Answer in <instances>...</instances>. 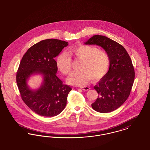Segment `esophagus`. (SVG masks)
Returning a JSON list of instances; mask_svg holds the SVG:
<instances>
[{
	"label": "esophagus",
	"instance_id": "obj_1",
	"mask_svg": "<svg viewBox=\"0 0 150 150\" xmlns=\"http://www.w3.org/2000/svg\"><path fill=\"white\" fill-rule=\"evenodd\" d=\"M80 88L82 90H84V91H88L90 89V88L87 86H81Z\"/></svg>",
	"mask_w": 150,
	"mask_h": 150
}]
</instances>
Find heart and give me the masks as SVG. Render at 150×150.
<instances>
[{"label":"heart","mask_w":150,"mask_h":150,"mask_svg":"<svg viewBox=\"0 0 150 150\" xmlns=\"http://www.w3.org/2000/svg\"><path fill=\"white\" fill-rule=\"evenodd\" d=\"M70 57L81 60L79 67L81 70L72 72L67 79L72 85L84 84L91 78L99 79L106 74L110 67V56L105 51L92 46L75 47L69 50L67 54H60L57 58L58 69L66 75L69 74L72 69Z\"/></svg>","instance_id":"obj_1"}]
</instances>
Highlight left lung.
<instances>
[{"instance_id":"8db88e82","label":"left lung","mask_w":150,"mask_h":150,"mask_svg":"<svg viewBox=\"0 0 150 150\" xmlns=\"http://www.w3.org/2000/svg\"><path fill=\"white\" fill-rule=\"evenodd\" d=\"M84 44L100 46L110 56L108 72L93 87L99 95L91 106L101 113L113 111L126 102L130 94L135 79L131 59L124 47L105 36L93 35Z\"/></svg>"}]
</instances>
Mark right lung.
Segmentation results:
<instances>
[{
	"label": "right lung",
	"mask_w": 150,
	"mask_h": 150,
	"mask_svg": "<svg viewBox=\"0 0 150 150\" xmlns=\"http://www.w3.org/2000/svg\"><path fill=\"white\" fill-rule=\"evenodd\" d=\"M68 45L55 39L43 40L31 47L21 60L16 74L17 86L23 102L39 115H58L66 105L72 88L57 76L58 67L54 58ZM37 74L42 76L43 81L38 89H31L27 81Z\"/></svg>",
	"instance_id": "1"
}]
</instances>
